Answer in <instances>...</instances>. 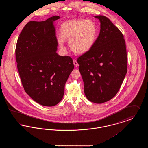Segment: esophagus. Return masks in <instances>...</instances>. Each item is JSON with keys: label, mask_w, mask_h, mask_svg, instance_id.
Instances as JSON below:
<instances>
[{"label": "esophagus", "mask_w": 148, "mask_h": 148, "mask_svg": "<svg viewBox=\"0 0 148 148\" xmlns=\"http://www.w3.org/2000/svg\"><path fill=\"white\" fill-rule=\"evenodd\" d=\"M73 63L75 67H77V66H79V64L77 63V61L75 59L73 60Z\"/></svg>", "instance_id": "1"}]
</instances>
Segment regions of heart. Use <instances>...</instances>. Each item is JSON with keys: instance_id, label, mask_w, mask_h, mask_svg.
<instances>
[{"instance_id": "b5f03b06", "label": "heart", "mask_w": 148, "mask_h": 148, "mask_svg": "<svg viewBox=\"0 0 148 148\" xmlns=\"http://www.w3.org/2000/svg\"><path fill=\"white\" fill-rule=\"evenodd\" d=\"M58 36L60 46L63 47L64 38L69 40L71 49L77 54H84L92 49L98 35V28L92 20L77 19L64 22Z\"/></svg>"}]
</instances>
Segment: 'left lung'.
<instances>
[{
  "label": "left lung",
  "mask_w": 148,
  "mask_h": 148,
  "mask_svg": "<svg viewBox=\"0 0 148 148\" xmlns=\"http://www.w3.org/2000/svg\"><path fill=\"white\" fill-rule=\"evenodd\" d=\"M100 31L91 49L77 59L87 99L101 104L114 98L127 72L125 42L119 29L108 18L95 16Z\"/></svg>",
  "instance_id": "1"
}]
</instances>
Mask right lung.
<instances>
[{"mask_svg": "<svg viewBox=\"0 0 148 148\" xmlns=\"http://www.w3.org/2000/svg\"><path fill=\"white\" fill-rule=\"evenodd\" d=\"M54 16L45 21L28 22L15 48L21 83L29 95L40 105L52 106L63 98L64 86L74 64L71 56L56 53L58 41Z\"/></svg>", "mask_w": 148, "mask_h": 148, "instance_id": "1", "label": "right lung"}]
</instances>
